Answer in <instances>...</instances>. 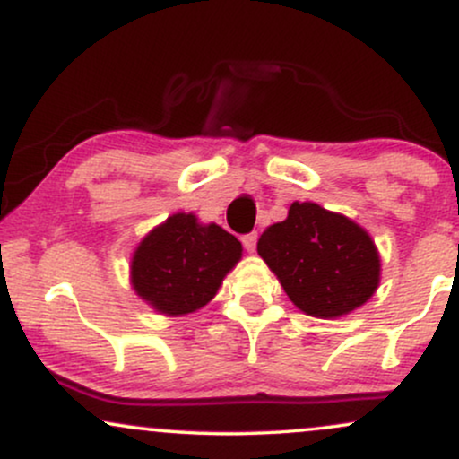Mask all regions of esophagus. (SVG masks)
Here are the masks:
<instances>
[{"label":"esophagus","mask_w":459,"mask_h":459,"mask_svg":"<svg viewBox=\"0 0 459 459\" xmlns=\"http://www.w3.org/2000/svg\"><path fill=\"white\" fill-rule=\"evenodd\" d=\"M243 245L247 251H254L255 245H257V231H251V234H245L243 236Z\"/></svg>","instance_id":"obj_1"}]
</instances>
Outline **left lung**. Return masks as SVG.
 <instances>
[{
    "instance_id": "1",
    "label": "left lung",
    "mask_w": 459,
    "mask_h": 459,
    "mask_svg": "<svg viewBox=\"0 0 459 459\" xmlns=\"http://www.w3.org/2000/svg\"><path fill=\"white\" fill-rule=\"evenodd\" d=\"M257 254L290 301L312 316L349 314L379 284V255L370 236L316 204H292L288 219L260 236Z\"/></svg>"
}]
</instances>
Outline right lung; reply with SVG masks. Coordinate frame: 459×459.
I'll return each mask as SVG.
<instances>
[{
  "label": "right lung",
  "mask_w": 459,
  "mask_h": 459,
  "mask_svg": "<svg viewBox=\"0 0 459 459\" xmlns=\"http://www.w3.org/2000/svg\"><path fill=\"white\" fill-rule=\"evenodd\" d=\"M243 247L219 225H199L193 214H173L138 245L132 286L162 314L199 310L240 260Z\"/></svg>",
  "instance_id": "obj_1"
}]
</instances>
